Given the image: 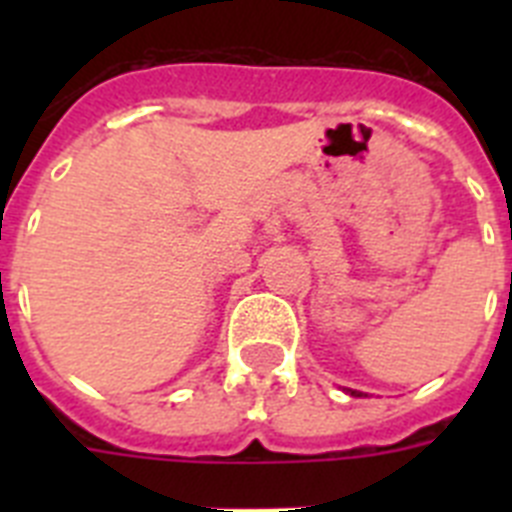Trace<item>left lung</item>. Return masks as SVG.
Segmentation results:
<instances>
[{"mask_svg": "<svg viewBox=\"0 0 512 512\" xmlns=\"http://www.w3.org/2000/svg\"><path fill=\"white\" fill-rule=\"evenodd\" d=\"M348 392H351V395H354V397H364V395H361V392H356V390H348Z\"/></svg>", "mask_w": 512, "mask_h": 512, "instance_id": "8db88e82", "label": "left lung"}]
</instances>
